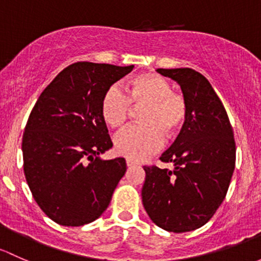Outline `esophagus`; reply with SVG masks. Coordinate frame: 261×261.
<instances>
[{
    "label": "esophagus",
    "mask_w": 261,
    "mask_h": 261,
    "mask_svg": "<svg viewBox=\"0 0 261 261\" xmlns=\"http://www.w3.org/2000/svg\"><path fill=\"white\" fill-rule=\"evenodd\" d=\"M125 163H127V167L128 168L136 167V166H137V163L134 162V161H132V160H127V162H125Z\"/></svg>",
    "instance_id": "1"
}]
</instances>
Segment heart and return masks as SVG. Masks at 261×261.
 Returning <instances> with one entry per match:
<instances>
[{"label": "heart", "mask_w": 261, "mask_h": 261, "mask_svg": "<svg viewBox=\"0 0 261 261\" xmlns=\"http://www.w3.org/2000/svg\"><path fill=\"white\" fill-rule=\"evenodd\" d=\"M133 108L139 113L141 125H132L114 136L115 153L128 160H148L163 146V134L176 136L186 122L187 101L182 94L172 91L167 79L157 74H143L133 80L128 93L113 84L104 93L100 104L103 120L111 128L122 127Z\"/></svg>", "instance_id": "heart-1"}]
</instances>
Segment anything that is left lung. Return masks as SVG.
<instances>
[{
  "instance_id": "left-lung-1",
  "label": "left lung",
  "mask_w": 261,
  "mask_h": 261,
  "mask_svg": "<svg viewBox=\"0 0 261 261\" xmlns=\"http://www.w3.org/2000/svg\"><path fill=\"white\" fill-rule=\"evenodd\" d=\"M181 87L186 122L160 160L173 170L144 166L142 202L153 222L171 232L203 226L226 196L235 168L232 127L210 82L190 68L157 69Z\"/></svg>"
}]
</instances>
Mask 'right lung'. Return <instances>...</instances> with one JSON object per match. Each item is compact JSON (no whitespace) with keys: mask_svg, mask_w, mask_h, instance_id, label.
I'll use <instances>...</instances> for the list:
<instances>
[{"mask_svg":"<svg viewBox=\"0 0 261 261\" xmlns=\"http://www.w3.org/2000/svg\"><path fill=\"white\" fill-rule=\"evenodd\" d=\"M133 68L71 64L32 108L22 137L23 172L36 203L56 224L82 226L98 219L127 171L124 158L99 157L113 147L100 104Z\"/></svg>","mask_w":261,"mask_h":261,"instance_id":"right-lung-1","label":"right lung"}]
</instances>
